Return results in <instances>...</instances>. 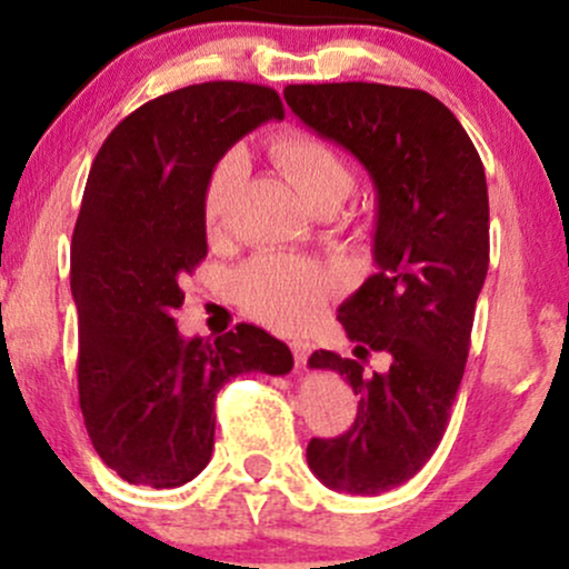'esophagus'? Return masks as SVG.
Masks as SVG:
<instances>
[{"instance_id":"esophagus-1","label":"esophagus","mask_w":569,"mask_h":569,"mask_svg":"<svg viewBox=\"0 0 569 569\" xmlns=\"http://www.w3.org/2000/svg\"><path fill=\"white\" fill-rule=\"evenodd\" d=\"M291 352H293V361H297V367H305L307 358H310V352H312V345L305 342V339H293Z\"/></svg>"}]
</instances>
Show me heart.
I'll list each match as a JSON object with an SVG mask.
<instances>
[{
    "instance_id": "1",
    "label": "heart",
    "mask_w": 569,
    "mask_h": 569,
    "mask_svg": "<svg viewBox=\"0 0 569 569\" xmlns=\"http://www.w3.org/2000/svg\"><path fill=\"white\" fill-rule=\"evenodd\" d=\"M283 179L316 213H335L356 187L350 162L307 130H283L270 143ZM246 154L232 149L217 162L202 189V227L219 243L227 238L234 194L246 179ZM342 280L331 267L293 253H259L234 276V297L248 316L280 331L307 329L331 302Z\"/></svg>"
}]
</instances>
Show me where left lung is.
I'll use <instances>...</instances> for the list:
<instances>
[{"instance_id":"obj_1","label":"left lung","mask_w":569,"mask_h":569,"mask_svg":"<svg viewBox=\"0 0 569 569\" xmlns=\"http://www.w3.org/2000/svg\"><path fill=\"white\" fill-rule=\"evenodd\" d=\"M283 96L375 181L377 272L339 307L356 358L310 356V369L350 382L358 415L337 439L307 443V466L339 492L380 495L436 452L466 371L489 267L485 166L457 117L426 90L326 82L289 84ZM371 351L389 356L388 372L362 369Z\"/></svg>"}]
</instances>
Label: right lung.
I'll list each match as a JSON object with an SVG mask.
<instances>
[{"label": "right lung", "instance_id": "1", "mask_svg": "<svg viewBox=\"0 0 569 569\" xmlns=\"http://www.w3.org/2000/svg\"><path fill=\"white\" fill-rule=\"evenodd\" d=\"M283 120L272 88L202 82L128 114L98 149L71 238L80 407L128 485L171 489L208 466L217 393L243 371L286 375L291 350L251 323L184 339L181 278L208 253L202 189L248 130Z\"/></svg>", "mask_w": 569, "mask_h": 569}]
</instances>
